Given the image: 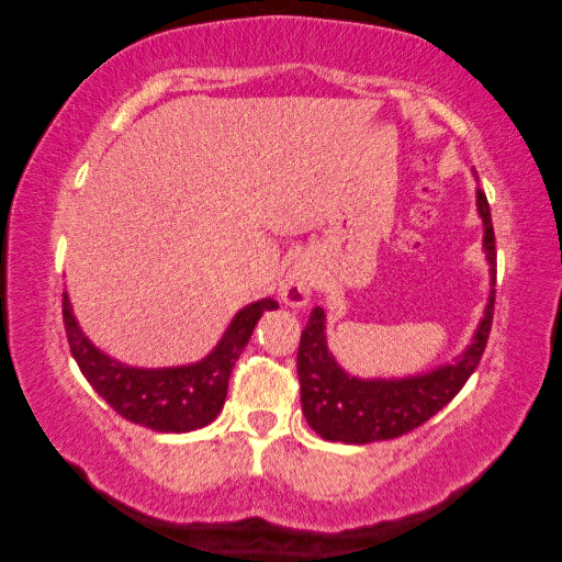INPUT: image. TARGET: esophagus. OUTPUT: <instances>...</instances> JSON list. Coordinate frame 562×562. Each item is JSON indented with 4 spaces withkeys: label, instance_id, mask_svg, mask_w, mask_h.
Here are the masks:
<instances>
[{
    "label": "esophagus",
    "instance_id": "34e87169",
    "mask_svg": "<svg viewBox=\"0 0 562 562\" xmlns=\"http://www.w3.org/2000/svg\"><path fill=\"white\" fill-rule=\"evenodd\" d=\"M312 290H314V268L308 266L306 260L294 262V266L284 272V278L280 282V300L288 306H306L308 300H312Z\"/></svg>",
    "mask_w": 562,
    "mask_h": 562
}]
</instances>
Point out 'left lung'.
<instances>
[{
	"mask_svg": "<svg viewBox=\"0 0 562 562\" xmlns=\"http://www.w3.org/2000/svg\"><path fill=\"white\" fill-rule=\"evenodd\" d=\"M475 212L483 224L491 294L469 345L451 360L403 376H357L328 348V316L324 308L316 306L308 316L296 355V372L302 384L304 417L318 437L342 445H369L401 437L445 408L469 381L483 357L495 302V234L491 207L481 188H475Z\"/></svg>",
	"mask_w": 562,
	"mask_h": 562,
	"instance_id": "left-lung-1",
	"label": "left lung"
}]
</instances>
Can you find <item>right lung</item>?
Here are the masks:
<instances>
[{"mask_svg": "<svg viewBox=\"0 0 562 562\" xmlns=\"http://www.w3.org/2000/svg\"><path fill=\"white\" fill-rule=\"evenodd\" d=\"M272 308H278V302L270 296L238 308L202 360L176 367H133L97 348L79 326L67 292L63 316L69 350L93 391L130 423L181 435L210 425L220 415L232 369L254 336L258 318Z\"/></svg>", "mask_w": 562, "mask_h": 562, "instance_id": "right-lung-1", "label": "right lung"}]
</instances>
